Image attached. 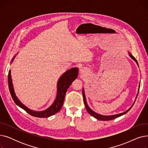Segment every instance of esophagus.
Masks as SVG:
<instances>
[{"instance_id": "esophagus-1", "label": "esophagus", "mask_w": 148, "mask_h": 148, "mask_svg": "<svg viewBox=\"0 0 148 148\" xmlns=\"http://www.w3.org/2000/svg\"><path fill=\"white\" fill-rule=\"evenodd\" d=\"M80 72L81 73H84V70L83 68H82V69H80Z\"/></svg>"}]
</instances>
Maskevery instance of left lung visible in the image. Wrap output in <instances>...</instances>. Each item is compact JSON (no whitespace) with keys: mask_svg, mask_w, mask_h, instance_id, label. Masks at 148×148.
Wrapping results in <instances>:
<instances>
[{"mask_svg":"<svg viewBox=\"0 0 148 148\" xmlns=\"http://www.w3.org/2000/svg\"><path fill=\"white\" fill-rule=\"evenodd\" d=\"M129 55L133 59L136 63L138 65V62L137 61V60L136 59V58L132 55V54H131V53H129ZM140 87V86H139ZM139 90V89H138ZM82 93H83V99H84V105H85V107H86V110L88 111V112L93 117L95 118L96 119H98V120H101V121H110V120H113V119H114L116 118H117L118 117H119V116H122L123 114H125V113H127L130 109L131 108V107H133V106H131V107H130L128 110H127L126 112H123V113H119V114H114V115H112V116H103V115H101V114H99L95 112H94V111H92L90 108L89 107V106H88L87 103H86V97H85V95H84V89H83L82 90ZM138 94L137 95V97ZM137 97H136V98H137Z\"/></svg>","mask_w":148,"mask_h":148,"instance_id":"8db88e82","label":"left lung"}]
</instances>
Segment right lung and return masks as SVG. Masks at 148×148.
<instances>
[{
	"label": "right lung",
	"mask_w": 148,
	"mask_h": 148,
	"mask_svg": "<svg viewBox=\"0 0 148 148\" xmlns=\"http://www.w3.org/2000/svg\"><path fill=\"white\" fill-rule=\"evenodd\" d=\"M78 69L77 68H74L68 70L67 71H66L60 77L58 83V94L53 104L47 109L43 112H38L31 110L20 101L17 97L15 96L14 93L13 85L12 83L11 71H9L8 81V86L10 94L15 103L23 108V110H25L29 114L37 118H48L49 116L56 114L61 109L64 104L66 92L70 86V85L71 84L72 82L77 79V76H78Z\"/></svg>",
	"instance_id": "1"
}]
</instances>
